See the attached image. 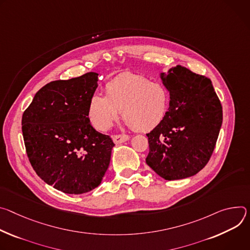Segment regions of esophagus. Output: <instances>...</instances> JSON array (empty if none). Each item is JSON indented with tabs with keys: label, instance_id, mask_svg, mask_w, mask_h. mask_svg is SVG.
<instances>
[{
	"label": "esophagus",
	"instance_id": "1",
	"mask_svg": "<svg viewBox=\"0 0 250 250\" xmlns=\"http://www.w3.org/2000/svg\"><path fill=\"white\" fill-rule=\"evenodd\" d=\"M112 140L115 144H121V143H124L126 141H129L130 136H128V135H114L112 137Z\"/></svg>",
	"mask_w": 250,
	"mask_h": 250
}]
</instances>
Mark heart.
I'll list each match as a JSON object with an SVG mask.
<instances>
[{
	"label": "heart",
	"instance_id": "heart-1",
	"mask_svg": "<svg viewBox=\"0 0 250 250\" xmlns=\"http://www.w3.org/2000/svg\"><path fill=\"white\" fill-rule=\"evenodd\" d=\"M170 92L162 83L135 74L116 77L106 84V95L91 94L87 116L92 126L107 131L117 120L119 112L137 131H149L167 115Z\"/></svg>",
	"mask_w": 250,
	"mask_h": 250
}]
</instances>
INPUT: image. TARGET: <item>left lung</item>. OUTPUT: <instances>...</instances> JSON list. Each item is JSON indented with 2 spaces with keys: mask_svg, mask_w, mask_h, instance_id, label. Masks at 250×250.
<instances>
[{
  "mask_svg": "<svg viewBox=\"0 0 250 250\" xmlns=\"http://www.w3.org/2000/svg\"><path fill=\"white\" fill-rule=\"evenodd\" d=\"M160 78L170 92V107L147 134L146 163L165 180L186 179L208 162L223 124V108L208 77L177 65Z\"/></svg>",
  "mask_w": 250,
  "mask_h": 250,
  "instance_id": "8db88e82",
  "label": "left lung"
}]
</instances>
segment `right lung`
<instances>
[{
  "instance_id": "add662e5",
  "label": "right lung",
  "mask_w": 250,
  "mask_h": 250,
  "mask_svg": "<svg viewBox=\"0 0 250 250\" xmlns=\"http://www.w3.org/2000/svg\"><path fill=\"white\" fill-rule=\"evenodd\" d=\"M97 81L96 72L51 81L36 93L21 118L34 170L44 183L70 195L90 191L101 183L115 146L87 116Z\"/></svg>"
}]
</instances>
